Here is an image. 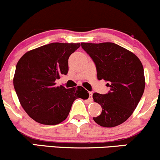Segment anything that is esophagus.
Instances as JSON below:
<instances>
[{
	"label": "esophagus",
	"instance_id": "esophagus-1",
	"mask_svg": "<svg viewBox=\"0 0 160 160\" xmlns=\"http://www.w3.org/2000/svg\"><path fill=\"white\" fill-rule=\"evenodd\" d=\"M89 98L92 99V92H89Z\"/></svg>",
	"mask_w": 160,
	"mask_h": 160
}]
</instances>
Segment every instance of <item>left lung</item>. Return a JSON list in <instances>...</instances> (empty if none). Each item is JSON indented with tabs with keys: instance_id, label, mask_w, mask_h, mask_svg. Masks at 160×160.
<instances>
[{
	"instance_id": "1",
	"label": "left lung",
	"mask_w": 160,
	"mask_h": 160,
	"mask_svg": "<svg viewBox=\"0 0 160 160\" xmlns=\"http://www.w3.org/2000/svg\"><path fill=\"white\" fill-rule=\"evenodd\" d=\"M91 57L99 80L108 82L110 91L95 92L94 102L102 106V113L93 120L103 127H114L132 114L144 91V68L134 53L113 43H81Z\"/></svg>"
}]
</instances>
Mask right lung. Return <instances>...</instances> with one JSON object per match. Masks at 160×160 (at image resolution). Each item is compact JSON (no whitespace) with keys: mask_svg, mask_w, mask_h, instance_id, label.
I'll list each match as a JSON object with an SVG mask.
<instances>
[{"mask_svg":"<svg viewBox=\"0 0 160 160\" xmlns=\"http://www.w3.org/2000/svg\"><path fill=\"white\" fill-rule=\"evenodd\" d=\"M80 43H52L24 54L18 62L13 86L22 107L36 122L56 125L67 118L75 99L89 93L78 86H56V80L68 72L69 56Z\"/></svg>","mask_w":160,"mask_h":160,"instance_id":"obj_1","label":"right lung"}]
</instances>
